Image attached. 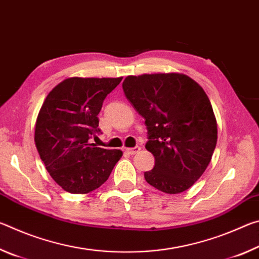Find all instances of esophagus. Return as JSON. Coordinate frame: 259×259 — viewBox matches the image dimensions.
Segmentation results:
<instances>
[{
	"label": "esophagus",
	"instance_id": "34e87169",
	"mask_svg": "<svg viewBox=\"0 0 259 259\" xmlns=\"http://www.w3.org/2000/svg\"><path fill=\"white\" fill-rule=\"evenodd\" d=\"M139 151H140V147L139 146H135L133 148H125V152L128 153V154H131V155L136 154V153H138Z\"/></svg>",
	"mask_w": 259,
	"mask_h": 259
}]
</instances>
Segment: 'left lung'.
Here are the masks:
<instances>
[{"label":"left lung","mask_w":259,"mask_h":259,"mask_svg":"<svg viewBox=\"0 0 259 259\" xmlns=\"http://www.w3.org/2000/svg\"><path fill=\"white\" fill-rule=\"evenodd\" d=\"M124 95L145 119L146 150L155 165L146 182L168 194L190 188L202 176L217 144V122L208 96L184 74L128 76Z\"/></svg>","instance_id":"obj_1"}]
</instances>
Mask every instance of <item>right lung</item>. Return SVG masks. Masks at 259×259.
<instances>
[{
  "mask_svg": "<svg viewBox=\"0 0 259 259\" xmlns=\"http://www.w3.org/2000/svg\"><path fill=\"white\" fill-rule=\"evenodd\" d=\"M122 77H71L52 89L35 125V145L52 179L66 192L85 194L107 181L120 150L96 147L98 114Z\"/></svg>",
  "mask_w": 259,
  "mask_h": 259,
  "instance_id": "right-lung-1",
  "label": "right lung"
}]
</instances>
